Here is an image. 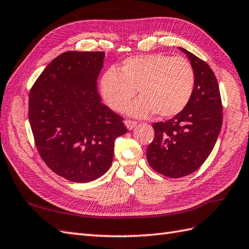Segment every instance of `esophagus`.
I'll use <instances>...</instances> for the list:
<instances>
[{
    "mask_svg": "<svg viewBox=\"0 0 249 249\" xmlns=\"http://www.w3.org/2000/svg\"><path fill=\"white\" fill-rule=\"evenodd\" d=\"M124 124H125L127 129L131 130V129H134V127L137 125V122H135V121H131V120H126V121H124Z\"/></svg>",
    "mask_w": 249,
    "mask_h": 249,
    "instance_id": "obj_1",
    "label": "esophagus"
}]
</instances>
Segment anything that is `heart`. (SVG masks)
Here are the masks:
<instances>
[{"mask_svg":"<svg viewBox=\"0 0 249 249\" xmlns=\"http://www.w3.org/2000/svg\"><path fill=\"white\" fill-rule=\"evenodd\" d=\"M194 86L195 73L186 58L157 53L130 57L118 70L108 69L100 90L117 112L125 110L138 90L141 97L129 106V114L144 118L156 112L160 118H172L187 107Z\"/></svg>","mask_w":249,"mask_h":249,"instance_id":"b5f03b06","label":"heart"}]
</instances>
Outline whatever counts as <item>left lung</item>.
<instances>
[{"label":"left lung","instance_id":"8db88e82","mask_svg":"<svg viewBox=\"0 0 249 249\" xmlns=\"http://www.w3.org/2000/svg\"><path fill=\"white\" fill-rule=\"evenodd\" d=\"M195 73L192 97L166 122L154 123L155 137L146 149L148 164L170 178L192 174L209 157L223 123V106L214 73L204 60L179 48Z\"/></svg>","mask_w":249,"mask_h":249}]
</instances>
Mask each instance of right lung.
I'll use <instances>...</instances> for the list:
<instances>
[{
	"mask_svg": "<svg viewBox=\"0 0 249 249\" xmlns=\"http://www.w3.org/2000/svg\"><path fill=\"white\" fill-rule=\"evenodd\" d=\"M105 52L62 53L52 60L30 92L28 120L41 158L73 182H89L109 170L114 140L127 128L104 105L96 80Z\"/></svg>",
	"mask_w": 249,
	"mask_h": 249,
	"instance_id": "right-lung-1",
	"label": "right lung"
}]
</instances>
